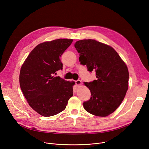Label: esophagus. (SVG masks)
I'll use <instances>...</instances> for the list:
<instances>
[{
	"label": "esophagus",
	"mask_w": 149,
	"mask_h": 149,
	"mask_svg": "<svg viewBox=\"0 0 149 149\" xmlns=\"http://www.w3.org/2000/svg\"><path fill=\"white\" fill-rule=\"evenodd\" d=\"M81 84H82V82H81V81L80 80H77V81H75V84L77 85V86H80V85H81Z\"/></svg>",
	"instance_id": "1"
}]
</instances>
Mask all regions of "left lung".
<instances>
[{
    "label": "left lung",
    "mask_w": 149,
    "mask_h": 149,
    "mask_svg": "<svg viewBox=\"0 0 149 149\" xmlns=\"http://www.w3.org/2000/svg\"><path fill=\"white\" fill-rule=\"evenodd\" d=\"M79 62L88 71H95L97 79L84 82L90 90L91 98L83 103L90 114L106 117L113 113L124 100L128 90V68L117 52L110 46L94 39L76 42Z\"/></svg>",
    "instance_id": "left-lung-1"
}]
</instances>
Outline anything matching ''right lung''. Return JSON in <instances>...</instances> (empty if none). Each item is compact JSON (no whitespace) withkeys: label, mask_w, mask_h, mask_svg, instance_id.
<instances>
[{"label":"right lung","mask_w":149,"mask_h":149,"mask_svg":"<svg viewBox=\"0 0 149 149\" xmlns=\"http://www.w3.org/2000/svg\"><path fill=\"white\" fill-rule=\"evenodd\" d=\"M72 41L58 39L38 45L21 67V90L32 109L42 116H52L64 110L73 95L75 82L54 76L62 70L60 57Z\"/></svg>","instance_id":"obj_1"}]
</instances>
